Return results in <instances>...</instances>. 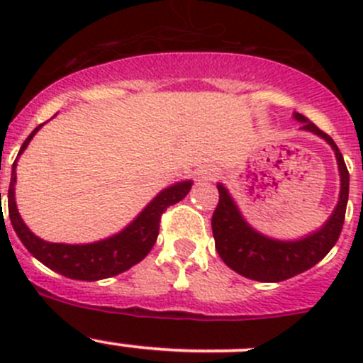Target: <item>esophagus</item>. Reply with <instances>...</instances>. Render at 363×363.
<instances>
[{"mask_svg": "<svg viewBox=\"0 0 363 363\" xmlns=\"http://www.w3.org/2000/svg\"><path fill=\"white\" fill-rule=\"evenodd\" d=\"M214 177H216V172L208 167L200 168V170L196 172V179H199V182H211Z\"/></svg>", "mask_w": 363, "mask_h": 363, "instance_id": "obj_1", "label": "esophagus"}]
</instances>
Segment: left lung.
Wrapping results in <instances>:
<instances>
[{
    "label": "left lung",
    "instance_id": "obj_1",
    "mask_svg": "<svg viewBox=\"0 0 363 363\" xmlns=\"http://www.w3.org/2000/svg\"><path fill=\"white\" fill-rule=\"evenodd\" d=\"M294 117L302 123V130L323 138L337 160L340 175L339 202L321 228L296 240H279L263 235L244 219L228 189L218 182L219 203L212 214V233L218 255L237 274L262 283H279L290 279L323 259L337 242L346 214L350 174L339 147L332 137L323 133L306 116L295 112Z\"/></svg>",
    "mask_w": 363,
    "mask_h": 363
}]
</instances>
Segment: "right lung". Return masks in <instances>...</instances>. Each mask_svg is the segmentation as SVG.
Segmentation results:
<instances>
[{
  "label": "right lung",
  "mask_w": 363,
  "mask_h": 363,
  "mask_svg": "<svg viewBox=\"0 0 363 363\" xmlns=\"http://www.w3.org/2000/svg\"><path fill=\"white\" fill-rule=\"evenodd\" d=\"M43 124L36 126L26 138L19 155L12 164V179L9 188V216L12 221L13 230L26 250L31 252L38 262L49 267L54 272L69 279L79 281H100L107 277L117 276L130 267L137 265L138 262L149 255L155 246L160 233V218L163 211L170 205L181 202L191 189L193 181H181L168 186L160 191L155 199L144 207V211L116 235L107 239L96 240L91 244H63V242H47V240L36 237L31 230L26 226L21 218L16 203V167L17 160L23 155L24 149L35 137L36 131Z\"/></svg>",
  "instance_id": "right-lung-1"
}]
</instances>
